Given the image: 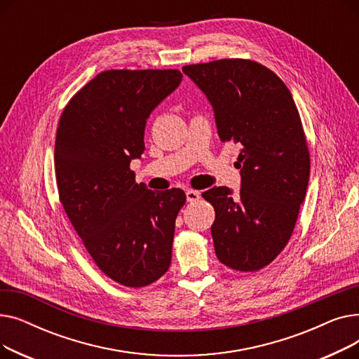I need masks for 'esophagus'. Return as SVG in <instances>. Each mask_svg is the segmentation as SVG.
Instances as JSON below:
<instances>
[{
	"mask_svg": "<svg viewBox=\"0 0 359 359\" xmlns=\"http://www.w3.org/2000/svg\"><path fill=\"white\" fill-rule=\"evenodd\" d=\"M201 198V194L198 191H186V199L187 202H196Z\"/></svg>",
	"mask_w": 359,
	"mask_h": 359,
	"instance_id": "34e87169",
	"label": "esophagus"
}]
</instances>
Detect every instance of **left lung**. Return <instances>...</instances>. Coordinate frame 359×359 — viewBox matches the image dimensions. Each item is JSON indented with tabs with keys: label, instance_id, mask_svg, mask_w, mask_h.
<instances>
[{
	"label": "left lung",
	"instance_id": "1",
	"mask_svg": "<svg viewBox=\"0 0 359 359\" xmlns=\"http://www.w3.org/2000/svg\"><path fill=\"white\" fill-rule=\"evenodd\" d=\"M212 104L218 135L241 149L238 195L225 186L202 194L212 203L217 257L240 272L265 268L291 238L310 177L298 109L278 75L250 60L183 67Z\"/></svg>",
	"mask_w": 359,
	"mask_h": 359
}]
</instances>
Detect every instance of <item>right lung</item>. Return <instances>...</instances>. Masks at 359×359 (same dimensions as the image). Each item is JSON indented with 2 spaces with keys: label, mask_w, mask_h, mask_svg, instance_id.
Returning a JSON list of instances; mask_svg holds the SVG:
<instances>
[{
  "label": "right lung",
  "mask_w": 359,
  "mask_h": 359,
  "mask_svg": "<svg viewBox=\"0 0 359 359\" xmlns=\"http://www.w3.org/2000/svg\"><path fill=\"white\" fill-rule=\"evenodd\" d=\"M179 69H109L72 96L55 140L60 201L99 269L141 288L170 268L182 189L149 191L130 161L144 153L145 123L180 81Z\"/></svg>",
  "instance_id": "obj_1"
}]
</instances>
